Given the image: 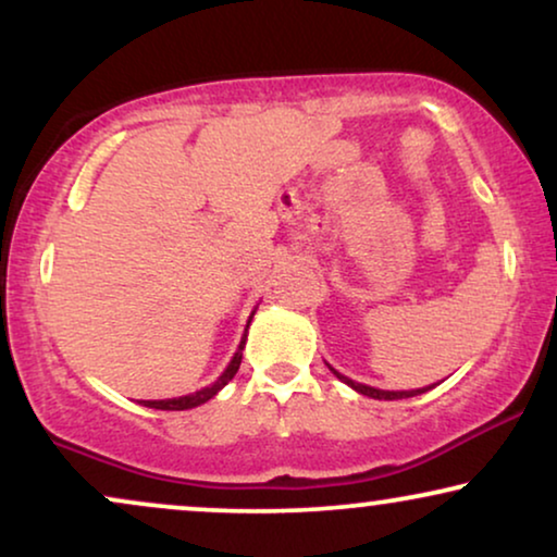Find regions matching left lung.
<instances>
[{"mask_svg":"<svg viewBox=\"0 0 557 557\" xmlns=\"http://www.w3.org/2000/svg\"><path fill=\"white\" fill-rule=\"evenodd\" d=\"M334 375H337L342 383H347L349 387H355L357 393H362V395H368V398H377V400H398V398H413V395H418V393H425V391H431V387H421V391H377V387H370V385H362V383H352V380L349 377H345V375H339L337 370H332Z\"/></svg>","mask_w":557,"mask_h":557,"instance_id":"8db88e82","label":"left lung"}]
</instances>
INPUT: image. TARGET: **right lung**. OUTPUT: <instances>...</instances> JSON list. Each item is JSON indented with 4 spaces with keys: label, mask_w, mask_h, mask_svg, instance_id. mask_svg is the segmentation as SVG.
Returning <instances> with one entry per match:
<instances>
[{
    "label": "right lung",
    "mask_w": 557,
    "mask_h": 557,
    "mask_svg": "<svg viewBox=\"0 0 557 557\" xmlns=\"http://www.w3.org/2000/svg\"><path fill=\"white\" fill-rule=\"evenodd\" d=\"M250 319H253V317H250ZM250 319H248V324H250ZM243 347H246V334H243L240 347H238V352H235V357L231 360V364H227L223 375H220L210 387H202V391H197V393H193V395H182V398H170V400H141V403H144V406H147V408H157V410H187V408L200 406V403L210 400L212 395H215V393L220 391V387L227 385V380H233V375H235V372H238V368H240Z\"/></svg>",
    "instance_id": "right-lung-1"
}]
</instances>
